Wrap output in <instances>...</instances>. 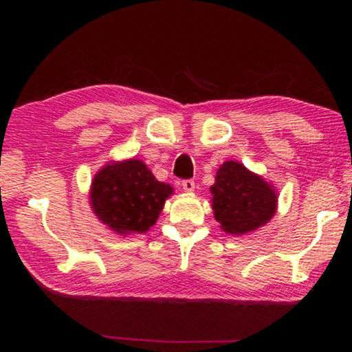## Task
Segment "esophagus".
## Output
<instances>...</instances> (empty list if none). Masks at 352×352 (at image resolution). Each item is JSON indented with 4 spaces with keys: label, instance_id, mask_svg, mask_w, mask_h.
Listing matches in <instances>:
<instances>
[{
    "label": "esophagus",
    "instance_id": "esophagus-1",
    "mask_svg": "<svg viewBox=\"0 0 352 352\" xmlns=\"http://www.w3.org/2000/svg\"><path fill=\"white\" fill-rule=\"evenodd\" d=\"M182 188L184 192H192V190L195 189V183L192 180H183Z\"/></svg>",
    "mask_w": 352,
    "mask_h": 352
}]
</instances>
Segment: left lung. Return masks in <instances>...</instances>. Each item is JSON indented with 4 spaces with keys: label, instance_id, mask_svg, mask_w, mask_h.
Masks as SVG:
<instances>
[{
    "label": "left lung",
    "instance_id": "left-lung-1",
    "mask_svg": "<svg viewBox=\"0 0 352 352\" xmlns=\"http://www.w3.org/2000/svg\"><path fill=\"white\" fill-rule=\"evenodd\" d=\"M214 219L225 233L243 236L267 225L278 211V190L242 163L225 162L210 188Z\"/></svg>",
    "mask_w": 352,
    "mask_h": 352
}]
</instances>
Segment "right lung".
Returning <instances> with one entry per match:
<instances>
[{"label": "right lung", "instance_id": "add662e5", "mask_svg": "<svg viewBox=\"0 0 352 352\" xmlns=\"http://www.w3.org/2000/svg\"><path fill=\"white\" fill-rule=\"evenodd\" d=\"M174 188L158 182L138 158L109 162L93 177L90 206L94 216L119 236L142 234L157 223Z\"/></svg>", "mask_w": 352, "mask_h": 352}]
</instances>
